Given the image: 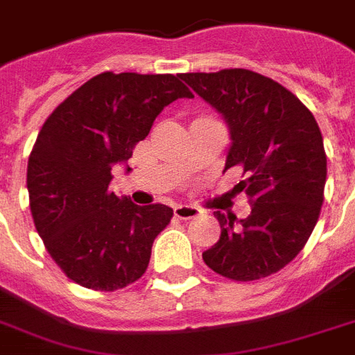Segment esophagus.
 I'll list each match as a JSON object with an SVG mask.
<instances>
[{"label": "esophagus", "mask_w": 355, "mask_h": 355, "mask_svg": "<svg viewBox=\"0 0 355 355\" xmlns=\"http://www.w3.org/2000/svg\"><path fill=\"white\" fill-rule=\"evenodd\" d=\"M175 211V217L178 219H195V217L199 216V208H195V206H189V205H177L173 208Z\"/></svg>", "instance_id": "1"}]
</instances>
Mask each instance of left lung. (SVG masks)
I'll return each mask as SVG.
<instances>
[{
    "instance_id": "left-lung-1",
    "label": "left lung",
    "mask_w": 355,
    "mask_h": 355,
    "mask_svg": "<svg viewBox=\"0 0 355 355\" xmlns=\"http://www.w3.org/2000/svg\"><path fill=\"white\" fill-rule=\"evenodd\" d=\"M180 79L221 114L230 130L225 171L241 169L252 211L247 219L214 211L221 237L202 252L217 275L252 282L297 258L319 221L326 153L313 114L276 80L250 69L182 73Z\"/></svg>"
}]
</instances>
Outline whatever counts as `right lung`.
<instances>
[{
  "label": "right lung",
  "instance_id": "1",
  "mask_svg": "<svg viewBox=\"0 0 355 355\" xmlns=\"http://www.w3.org/2000/svg\"><path fill=\"white\" fill-rule=\"evenodd\" d=\"M180 97L193 94L178 75L105 71L40 128L27 164L31 214L49 256L75 284L116 291L144 276L173 210L118 197L112 169L127 164L156 116Z\"/></svg>",
  "mask_w": 355,
  "mask_h": 355
}]
</instances>
